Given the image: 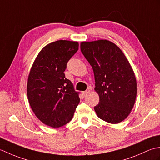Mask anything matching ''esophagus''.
I'll list each match as a JSON object with an SVG mask.
<instances>
[{
	"instance_id": "1",
	"label": "esophagus",
	"mask_w": 160,
	"mask_h": 160,
	"mask_svg": "<svg viewBox=\"0 0 160 160\" xmlns=\"http://www.w3.org/2000/svg\"><path fill=\"white\" fill-rule=\"evenodd\" d=\"M90 93V91L89 90H87V91H83L82 92V95H83V96H87L88 94H89Z\"/></svg>"
}]
</instances>
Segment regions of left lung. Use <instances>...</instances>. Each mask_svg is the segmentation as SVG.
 <instances>
[{
  "instance_id": "1",
  "label": "left lung",
  "mask_w": 160,
  "mask_h": 160,
  "mask_svg": "<svg viewBox=\"0 0 160 160\" xmlns=\"http://www.w3.org/2000/svg\"><path fill=\"white\" fill-rule=\"evenodd\" d=\"M80 49L93 68L100 102L94 107L98 118L118 124L130 113L137 95L133 71L123 52L107 40L83 42Z\"/></svg>"
}]
</instances>
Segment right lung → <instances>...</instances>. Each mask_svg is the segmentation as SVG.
Wrapping results in <instances>:
<instances>
[{"mask_svg":"<svg viewBox=\"0 0 160 160\" xmlns=\"http://www.w3.org/2000/svg\"><path fill=\"white\" fill-rule=\"evenodd\" d=\"M78 46L77 42L62 40L50 43L40 51L30 70L29 104L36 117L51 127L69 122L80 102L78 92L64 73Z\"/></svg>","mask_w":160,"mask_h":160,"instance_id":"1","label":"right lung"}]
</instances>
